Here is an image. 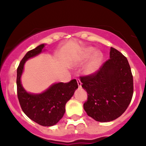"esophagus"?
<instances>
[{
    "label": "esophagus",
    "mask_w": 146,
    "mask_h": 146,
    "mask_svg": "<svg viewBox=\"0 0 146 146\" xmlns=\"http://www.w3.org/2000/svg\"><path fill=\"white\" fill-rule=\"evenodd\" d=\"M76 80H77V82H78V84L79 88H80V87L82 86V82H81V81H80V79H76Z\"/></svg>",
    "instance_id": "obj_1"
}]
</instances>
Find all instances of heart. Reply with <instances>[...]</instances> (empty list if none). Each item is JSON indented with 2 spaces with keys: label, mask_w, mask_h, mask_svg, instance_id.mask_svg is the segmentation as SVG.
Here are the masks:
<instances>
[{
  "label": "heart",
  "mask_w": 146,
  "mask_h": 146,
  "mask_svg": "<svg viewBox=\"0 0 146 146\" xmlns=\"http://www.w3.org/2000/svg\"><path fill=\"white\" fill-rule=\"evenodd\" d=\"M90 57L92 58L86 64L84 69V73L87 75H91L96 73L101 66L104 60V56L101 52H96V49L92 46L84 48L80 53L79 60L84 61Z\"/></svg>",
  "instance_id": "b5f03b06"
}]
</instances>
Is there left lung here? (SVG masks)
<instances>
[{"mask_svg": "<svg viewBox=\"0 0 146 146\" xmlns=\"http://www.w3.org/2000/svg\"><path fill=\"white\" fill-rule=\"evenodd\" d=\"M88 93L84 109L100 122L116 119L125 111L133 95V78L127 58L113 47L110 59L96 73L80 77Z\"/></svg>", "mask_w": 146, "mask_h": 146, "instance_id": "8db88e82", "label": "left lung"}]
</instances>
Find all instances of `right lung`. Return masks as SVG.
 <instances>
[{
  "mask_svg": "<svg viewBox=\"0 0 146 146\" xmlns=\"http://www.w3.org/2000/svg\"><path fill=\"white\" fill-rule=\"evenodd\" d=\"M44 44L28 51L22 59L17 68V94L22 110L29 119L43 126L56 124L65 113V105L78 88L76 80L69 82L52 84L48 89L40 94L29 93L22 86L21 78L25 63L29 58L41 53Z\"/></svg>",
  "mask_w": 146,
  "mask_h": 146,
  "instance_id": "1",
  "label": "right lung"
}]
</instances>
